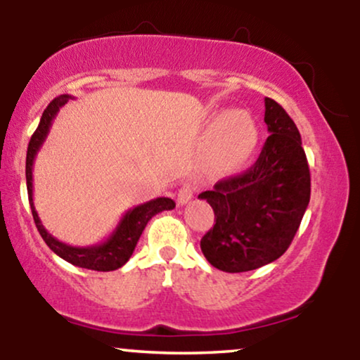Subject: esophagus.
I'll list each match as a JSON object with an SVG mask.
<instances>
[{
  "instance_id": "34e87169",
  "label": "esophagus",
  "mask_w": 360,
  "mask_h": 360,
  "mask_svg": "<svg viewBox=\"0 0 360 360\" xmlns=\"http://www.w3.org/2000/svg\"><path fill=\"white\" fill-rule=\"evenodd\" d=\"M194 194V186L191 184H183L179 189H177V205H186L191 201Z\"/></svg>"
}]
</instances>
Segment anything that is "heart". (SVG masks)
<instances>
[{
    "label": "heart",
    "instance_id": "1",
    "mask_svg": "<svg viewBox=\"0 0 360 360\" xmlns=\"http://www.w3.org/2000/svg\"><path fill=\"white\" fill-rule=\"evenodd\" d=\"M208 131L213 140L206 159V171L212 176H230L240 171L257 148V127L243 110L217 115L210 122Z\"/></svg>",
    "mask_w": 360,
    "mask_h": 360
}]
</instances>
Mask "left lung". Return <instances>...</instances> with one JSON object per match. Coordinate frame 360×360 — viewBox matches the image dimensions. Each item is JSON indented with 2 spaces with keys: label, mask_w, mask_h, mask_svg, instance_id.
<instances>
[{
  "label": "left lung",
  "mask_w": 360,
  "mask_h": 360,
  "mask_svg": "<svg viewBox=\"0 0 360 360\" xmlns=\"http://www.w3.org/2000/svg\"><path fill=\"white\" fill-rule=\"evenodd\" d=\"M264 103L271 135L257 162L198 196L214 212V225L201 238V252L225 272L254 271L279 259L309 203V167L298 127L274 100Z\"/></svg>",
  "instance_id": "left-lung-1"
}]
</instances>
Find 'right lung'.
Masks as SVG:
<instances>
[{
  "label": "right lung",
  "mask_w": 360,
  "mask_h": 360,
  "mask_svg": "<svg viewBox=\"0 0 360 360\" xmlns=\"http://www.w3.org/2000/svg\"><path fill=\"white\" fill-rule=\"evenodd\" d=\"M69 100H72L71 94H60L59 98L49 103L47 108L44 110L42 118H40L39 127H37L35 134L32 135L30 142H28L27 150V166H25V174H27V191H28V201H30L32 214L34 220L45 243L49 245L53 254L59 255L60 259L68 260L72 266L82 267V269L91 271H115L120 269L127 260L131 257L137 242L142 235L143 229L147 226L148 220L155 217L157 213L166 212V210H174L176 203L171 198H155V200L147 201V203L130 208L118 221L117 229L110 233L106 240H103L96 245L88 247H74L69 243H64L57 240L53 235L47 232V229L40 221L39 213H37L34 205V162L35 157L39 154L40 147L44 146L45 139H47L49 131H51L53 118L57 117L59 110L65 105Z\"/></svg>",
  "instance_id": "right-lung-1"
}]
</instances>
